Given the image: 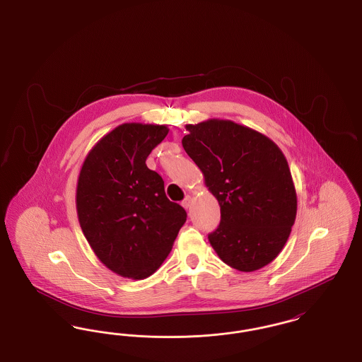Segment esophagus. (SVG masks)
Returning <instances> with one entry per match:
<instances>
[{"mask_svg":"<svg viewBox=\"0 0 362 362\" xmlns=\"http://www.w3.org/2000/svg\"><path fill=\"white\" fill-rule=\"evenodd\" d=\"M191 205H192V197H191V195H187V197L183 199L182 206L185 207V209H189Z\"/></svg>","mask_w":362,"mask_h":362,"instance_id":"obj_1","label":"esophagus"}]
</instances>
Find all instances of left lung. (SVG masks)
<instances>
[{
  "mask_svg": "<svg viewBox=\"0 0 362 362\" xmlns=\"http://www.w3.org/2000/svg\"><path fill=\"white\" fill-rule=\"evenodd\" d=\"M186 130L183 148L221 209L211 247L239 272L264 267L286 244L297 213L286 157L270 138L235 122L207 119Z\"/></svg>",
  "mask_w": 362,
  "mask_h": 362,
  "instance_id": "1",
  "label": "left lung"
}]
</instances>
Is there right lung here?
Masks as SVG:
<instances>
[{
  "mask_svg": "<svg viewBox=\"0 0 362 362\" xmlns=\"http://www.w3.org/2000/svg\"><path fill=\"white\" fill-rule=\"evenodd\" d=\"M168 132L165 124H119L89 151L78 175V223L95 255L118 276H152L186 223V210L145 164Z\"/></svg>",
  "mask_w": 362,
  "mask_h": 362,
  "instance_id": "obj_1",
  "label": "right lung"
}]
</instances>
